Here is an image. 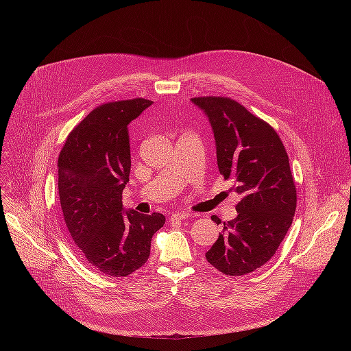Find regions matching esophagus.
Segmentation results:
<instances>
[{"mask_svg":"<svg viewBox=\"0 0 351 351\" xmlns=\"http://www.w3.org/2000/svg\"><path fill=\"white\" fill-rule=\"evenodd\" d=\"M191 215L189 214V213H173L172 215H171V221H175V219H178V221H183V219H187V218H190Z\"/></svg>","mask_w":351,"mask_h":351,"instance_id":"34e87169","label":"esophagus"}]
</instances>
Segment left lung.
<instances>
[{"label": "left lung", "mask_w": 351, "mask_h": 351, "mask_svg": "<svg viewBox=\"0 0 351 351\" xmlns=\"http://www.w3.org/2000/svg\"><path fill=\"white\" fill-rule=\"evenodd\" d=\"M213 126L217 160L239 195L237 217L223 222L207 261L225 275L241 276L269 261L295 213L297 193L289 157L275 129L229 97H194ZM221 223V219L213 218Z\"/></svg>", "instance_id": "left-lung-1"}]
</instances>
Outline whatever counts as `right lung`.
<instances>
[{"label": "right lung", "instance_id": "add662e5", "mask_svg": "<svg viewBox=\"0 0 351 351\" xmlns=\"http://www.w3.org/2000/svg\"><path fill=\"white\" fill-rule=\"evenodd\" d=\"M153 101L122 99L94 108L68 136L58 158V191L77 252L107 276H128L149 257L162 214L123 213L129 182V123Z\"/></svg>", "mask_w": 351, "mask_h": 351}]
</instances>
